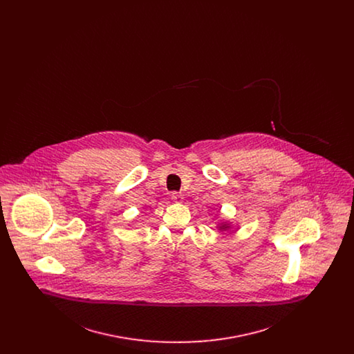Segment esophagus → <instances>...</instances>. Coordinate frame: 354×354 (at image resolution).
Returning <instances> with one entry per match:
<instances>
[{
    "label": "esophagus",
    "instance_id": "1",
    "mask_svg": "<svg viewBox=\"0 0 354 354\" xmlns=\"http://www.w3.org/2000/svg\"><path fill=\"white\" fill-rule=\"evenodd\" d=\"M171 199L175 203H182L185 201L183 195L179 194V192H172V194H171Z\"/></svg>",
    "mask_w": 354,
    "mask_h": 354
}]
</instances>
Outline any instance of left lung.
Segmentation results:
<instances>
[{"mask_svg": "<svg viewBox=\"0 0 354 354\" xmlns=\"http://www.w3.org/2000/svg\"><path fill=\"white\" fill-rule=\"evenodd\" d=\"M227 228H228V225H227V224H223V225L220 227V230H227Z\"/></svg>", "mask_w": 354, "mask_h": 354, "instance_id": "8db88e82", "label": "left lung"}]
</instances>
